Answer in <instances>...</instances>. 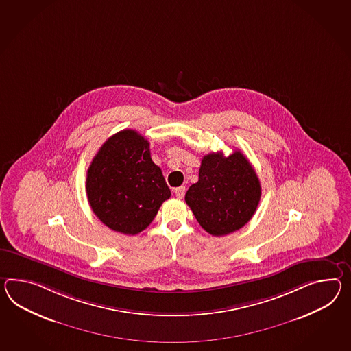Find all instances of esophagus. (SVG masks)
<instances>
[{"mask_svg": "<svg viewBox=\"0 0 351 351\" xmlns=\"http://www.w3.org/2000/svg\"><path fill=\"white\" fill-rule=\"evenodd\" d=\"M175 195L181 199V197L185 195V186H179V188L175 189Z\"/></svg>", "mask_w": 351, "mask_h": 351, "instance_id": "esophagus-1", "label": "esophagus"}]
</instances>
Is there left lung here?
<instances>
[{
	"label": "left lung",
	"mask_w": 351,
	"mask_h": 351,
	"mask_svg": "<svg viewBox=\"0 0 351 351\" xmlns=\"http://www.w3.org/2000/svg\"><path fill=\"white\" fill-rule=\"evenodd\" d=\"M261 197L260 180L246 156L206 154L199 180L185 195L199 224L212 236L239 231L252 218Z\"/></svg>",
	"instance_id": "obj_1"
}]
</instances>
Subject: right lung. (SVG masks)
I'll use <instances>...</instances> for the list:
<instances>
[{
  "label": "right lung",
  "instance_id": "right-lung-1",
  "mask_svg": "<svg viewBox=\"0 0 351 351\" xmlns=\"http://www.w3.org/2000/svg\"><path fill=\"white\" fill-rule=\"evenodd\" d=\"M93 212L110 230L137 234L154 221L171 191L154 165L149 142L137 130H120L104 143L87 170Z\"/></svg>",
  "mask_w": 351,
  "mask_h": 351
}]
</instances>
